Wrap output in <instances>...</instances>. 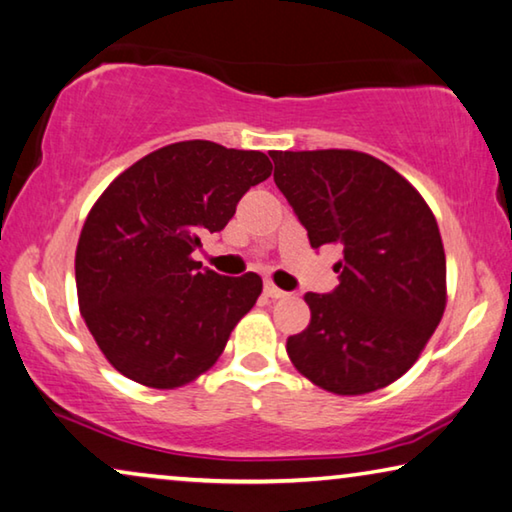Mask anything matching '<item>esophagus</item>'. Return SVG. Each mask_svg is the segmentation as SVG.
<instances>
[{
    "label": "esophagus",
    "instance_id": "esophagus-1",
    "mask_svg": "<svg viewBox=\"0 0 512 512\" xmlns=\"http://www.w3.org/2000/svg\"><path fill=\"white\" fill-rule=\"evenodd\" d=\"M265 295L272 297V300H283V297H288L286 290L277 288L272 281H265Z\"/></svg>",
    "mask_w": 512,
    "mask_h": 512
}]
</instances>
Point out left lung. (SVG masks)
Masks as SVG:
<instances>
[{
    "label": "left lung",
    "instance_id": "1",
    "mask_svg": "<svg viewBox=\"0 0 512 512\" xmlns=\"http://www.w3.org/2000/svg\"><path fill=\"white\" fill-rule=\"evenodd\" d=\"M274 183L313 249L338 245V286L306 293L311 322L290 336L293 366L316 387L361 396L403 377L446 309V254L416 187L377 157L345 148L272 151Z\"/></svg>",
    "mask_w": 512,
    "mask_h": 512
}]
</instances>
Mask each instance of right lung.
<instances>
[{"instance_id":"1","label":"right lung","mask_w":512,"mask_h":512,"mask_svg":"<svg viewBox=\"0 0 512 512\" xmlns=\"http://www.w3.org/2000/svg\"><path fill=\"white\" fill-rule=\"evenodd\" d=\"M261 151L178 141L116 176L86 215L75 251L77 302L105 359L151 389L215 364L263 279L201 267V233L222 231L249 187L270 178Z\"/></svg>"}]
</instances>
